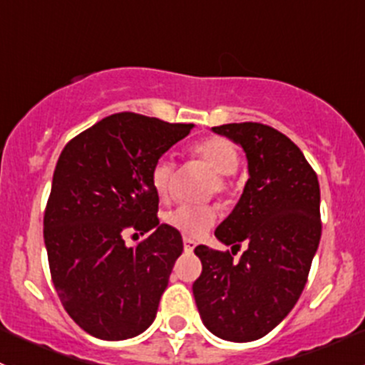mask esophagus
<instances>
[{"label":"esophagus","instance_id":"esophagus-1","mask_svg":"<svg viewBox=\"0 0 365 365\" xmlns=\"http://www.w3.org/2000/svg\"><path fill=\"white\" fill-rule=\"evenodd\" d=\"M194 247H196V242L192 238H183V249H185V252H192Z\"/></svg>","mask_w":365,"mask_h":365}]
</instances>
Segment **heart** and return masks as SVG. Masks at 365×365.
<instances>
[{
    "label": "heart",
    "mask_w": 365,
    "mask_h": 365,
    "mask_svg": "<svg viewBox=\"0 0 365 365\" xmlns=\"http://www.w3.org/2000/svg\"><path fill=\"white\" fill-rule=\"evenodd\" d=\"M190 155L194 159L203 160L213 171V180H210L208 190L222 194L230 185V175H233L238 168V150L233 143L220 135H212L203 141L196 143L190 148ZM153 192L162 203L173 200L175 194V164L168 157H160L153 164L150 173ZM219 213L212 205H180L175 210L164 215V222L171 230L182 233L185 238H201L208 233L210 227L217 222Z\"/></svg>",
    "instance_id": "1"
}]
</instances>
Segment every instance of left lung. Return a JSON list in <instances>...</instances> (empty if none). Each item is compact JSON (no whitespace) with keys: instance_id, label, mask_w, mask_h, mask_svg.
<instances>
[{"instance_id":"obj_1","label":"left lung","mask_w":365,"mask_h":365,"mask_svg":"<svg viewBox=\"0 0 365 365\" xmlns=\"http://www.w3.org/2000/svg\"><path fill=\"white\" fill-rule=\"evenodd\" d=\"M212 130L247 155L242 197L215 230L234 254L242 243L246 251L235 262L230 251L197 245L203 272L192 293L210 332L249 342L274 330L304 292L322 238L319 183L295 143L268 125L245 121Z\"/></svg>"}]
</instances>
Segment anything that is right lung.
Listing matches in <instances>:
<instances>
[{"label": "right lung", "instance_id": "right-lung-1", "mask_svg": "<svg viewBox=\"0 0 365 365\" xmlns=\"http://www.w3.org/2000/svg\"><path fill=\"white\" fill-rule=\"evenodd\" d=\"M192 127L116 113L70 139L58 159L43 242L58 297L90 336L130 339L155 319L183 242L159 222L150 173ZM128 232L149 235L127 248Z\"/></svg>", "mask_w": 365, "mask_h": 365}]
</instances>
